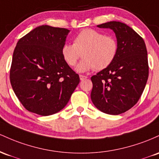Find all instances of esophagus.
I'll list each match as a JSON object with an SVG mask.
<instances>
[{"instance_id":"obj_1","label":"esophagus","mask_w":159,"mask_h":159,"mask_svg":"<svg viewBox=\"0 0 159 159\" xmlns=\"http://www.w3.org/2000/svg\"><path fill=\"white\" fill-rule=\"evenodd\" d=\"M80 80H81V81H83V80L87 79V76H84V75H80Z\"/></svg>"}]
</instances>
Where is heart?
Instances as JSON below:
<instances>
[{
  "label": "heart",
  "mask_w": 159,
  "mask_h": 159,
  "mask_svg": "<svg viewBox=\"0 0 159 159\" xmlns=\"http://www.w3.org/2000/svg\"><path fill=\"white\" fill-rule=\"evenodd\" d=\"M118 50V42L115 37L93 29H85L75 37L74 44H64L61 56L70 67L76 65L83 56L84 58L76 68L77 72L83 73L107 68L115 60Z\"/></svg>",
  "instance_id": "obj_1"
}]
</instances>
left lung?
I'll list each match as a JSON object with an SVG mask.
<instances>
[{
    "label": "left lung",
    "mask_w": 159,
    "mask_h": 159,
    "mask_svg": "<svg viewBox=\"0 0 159 159\" xmlns=\"http://www.w3.org/2000/svg\"><path fill=\"white\" fill-rule=\"evenodd\" d=\"M97 26L113 30L119 50L111 65L91 77V99L103 113L119 115L134 106L145 89L149 76L147 47L143 39L125 23L112 21Z\"/></svg>",
    "instance_id": "1"
}]
</instances>
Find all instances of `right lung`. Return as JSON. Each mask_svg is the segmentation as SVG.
Returning <instances> with one entry per match:
<instances>
[{"mask_svg": "<svg viewBox=\"0 0 159 159\" xmlns=\"http://www.w3.org/2000/svg\"><path fill=\"white\" fill-rule=\"evenodd\" d=\"M70 30L37 27L18 41L10 79L16 95L31 113L49 116L61 110L80 83L64 61L61 48Z\"/></svg>", "mask_w": 159, "mask_h": 159, "instance_id": "right-lung-1", "label": "right lung"}]
</instances>
